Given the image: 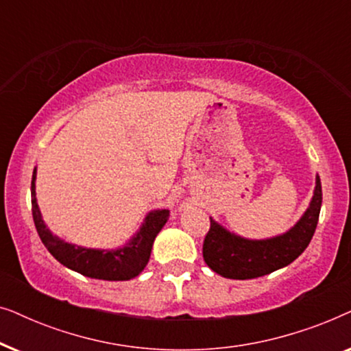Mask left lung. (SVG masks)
Returning <instances> with one entry per match:
<instances>
[{
    "label": "left lung",
    "instance_id": "1",
    "mask_svg": "<svg viewBox=\"0 0 351 351\" xmlns=\"http://www.w3.org/2000/svg\"><path fill=\"white\" fill-rule=\"evenodd\" d=\"M321 182L316 174L308 208L285 233L263 239L244 238L210 219L203 244V257L210 270L230 280H252L285 268L308 246L318 225L321 210Z\"/></svg>",
    "mask_w": 351,
    "mask_h": 351
}]
</instances>
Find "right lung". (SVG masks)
Here are the masks:
<instances>
[{
	"label": "right lung",
	"instance_id": "1",
	"mask_svg": "<svg viewBox=\"0 0 351 351\" xmlns=\"http://www.w3.org/2000/svg\"><path fill=\"white\" fill-rule=\"evenodd\" d=\"M36 167L32 176V213L36 232L43 244L52 254L56 261L70 270L81 275L105 281H128L141 275L150 261V254L156 234L161 232L167 220L169 209H153L147 213L145 219L136 233L123 246L112 249L84 247L65 241L64 238L52 233L43 220V214L36 199Z\"/></svg>",
	"mask_w": 351,
	"mask_h": 351
}]
</instances>
